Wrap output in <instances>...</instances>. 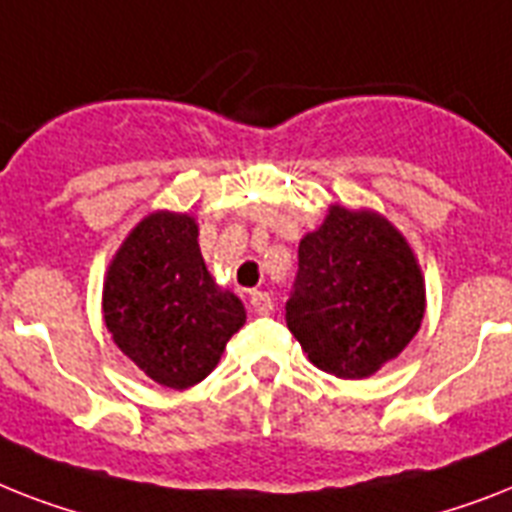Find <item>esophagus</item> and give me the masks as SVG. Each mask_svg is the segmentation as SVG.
<instances>
[{
	"mask_svg": "<svg viewBox=\"0 0 512 512\" xmlns=\"http://www.w3.org/2000/svg\"><path fill=\"white\" fill-rule=\"evenodd\" d=\"M273 310L268 292H249V313L255 315H268Z\"/></svg>",
	"mask_w": 512,
	"mask_h": 512,
	"instance_id": "esophagus-1",
	"label": "esophagus"
}]
</instances>
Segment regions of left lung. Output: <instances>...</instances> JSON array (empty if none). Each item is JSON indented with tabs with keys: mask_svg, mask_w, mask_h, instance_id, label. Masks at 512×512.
<instances>
[{
	"mask_svg": "<svg viewBox=\"0 0 512 512\" xmlns=\"http://www.w3.org/2000/svg\"><path fill=\"white\" fill-rule=\"evenodd\" d=\"M423 313L418 257L381 213L331 205L321 226L302 236L286 326L315 368L373 376L413 342Z\"/></svg>",
	"mask_w": 512,
	"mask_h": 512,
	"instance_id": "8db88e82",
	"label": "left lung"
}]
</instances>
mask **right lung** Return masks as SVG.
<instances>
[{"label": "right lung", "instance_id": "1", "mask_svg": "<svg viewBox=\"0 0 512 512\" xmlns=\"http://www.w3.org/2000/svg\"><path fill=\"white\" fill-rule=\"evenodd\" d=\"M197 220L155 210L112 255L102 315L118 350L144 376L189 389L213 373L247 310L215 284L199 252Z\"/></svg>", "mask_w": 512, "mask_h": 512}]
</instances>
